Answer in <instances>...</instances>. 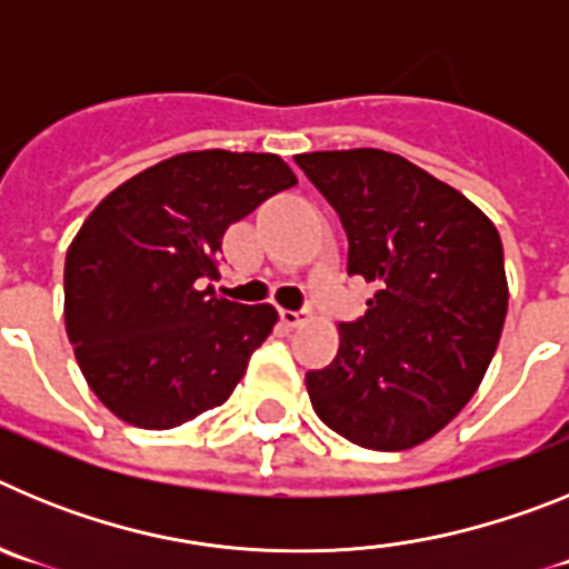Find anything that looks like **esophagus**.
Instances as JSON below:
<instances>
[{"instance_id":"obj_1","label":"esophagus","mask_w":569,"mask_h":569,"mask_svg":"<svg viewBox=\"0 0 569 569\" xmlns=\"http://www.w3.org/2000/svg\"><path fill=\"white\" fill-rule=\"evenodd\" d=\"M305 319L308 316L301 313V310H281V325L284 328H299V325H305Z\"/></svg>"}]
</instances>
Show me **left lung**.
<instances>
[{
    "label": "left lung",
    "mask_w": 569,
    "mask_h": 569,
    "mask_svg": "<svg viewBox=\"0 0 569 569\" xmlns=\"http://www.w3.org/2000/svg\"><path fill=\"white\" fill-rule=\"evenodd\" d=\"M345 224L347 270L373 281L339 325L333 365L305 376L330 430L367 450L433 439L479 390L507 316L496 224L441 179L376 148L296 156Z\"/></svg>",
    "instance_id": "obj_1"
}]
</instances>
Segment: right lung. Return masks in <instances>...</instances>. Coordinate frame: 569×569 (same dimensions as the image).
Instances as JSON below:
<instances>
[{
	"instance_id": "add662e5",
	"label": "right lung",
	"mask_w": 569,
	"mask_h": 569,
	"mask_svg": "<svg viewBox=\"0 0 569 569\" xmlns=\"http://www.w3.org/2000/svg\"><path fill=\"white\" fill-rule=\"evenodd\" d=\"M293 184L276 153L190 150L93 208L64 256V330L110 413L170 430L228 401L279 313L208 281L230 224Z\"/></svg>"
}]
</instances>
